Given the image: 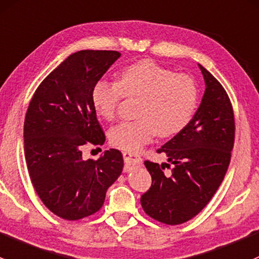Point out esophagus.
I'll return each mask as SVG.
<instances>
[{
    "mask_svg": "<svg viewBox=\"0 0 259 259\" xmlns=\"http://www.w3.org/2000/svg\"><path fill=\"white\" fill-rule=\"evenodd\" d=\"M124 159V170H131L136 167H140L142 164V159L137 154L130 153V152H123Z\"/></svg>",
    "mask_w": 259,
    "mask_h": 259,
    "instance_id": "esophagus-1",
    "label": "esophagus"
}]
</instances>
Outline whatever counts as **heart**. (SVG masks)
Masks as SVG:
<instances>
[{
  "label": "heart",
  "mask_w": 259,
  "mask_h": 259,
  "mask_svg": "<svg viewBox=\"0 0 259 259\" xmlns=\"http://www.w3.org/2000/svg\"><path fill=\"white\" fill-rule=\"evenodd\" d=\"M124 96L141 97L136 121L122 122L110 132L114 147L138 152L157 135L169 137L185 130L198 102V87L191 76L175 73L153 61L128 66L118 82L98 79L92 87V105L106 119H112Z\"/></svg>",
  "instance_id": "heart-1"
}]
</instances>
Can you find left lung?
<instances>
[{"instance_id":"left-lung-1","label":"left lung","mask_w":259,"mask_h":259,"mask_svg":"<svg viewBox=\"0 0 259 259\" xmlns=\"http://www.w3.org/2000/svg\"><path fill=\"white\" fill-rule=\"evenodd\" d=\"M206 91L185 130L158 149L168 163L146 161L152 185L141 196L149 217L166 225H181L198 214L225 178L234 143V116L222 84L203 66ZM172 166L170 171L164 170Z\"/></svg>"}]
</instances>
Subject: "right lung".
I'll list each match as a JSON object with an SVG mask.
<instances>
[{
  "mask_svg": "<svg viewBox=\"0 0 259 259\" xmlns=\"http://www.w3.org/2000/svg\"><path fill=\"white\" fill-rule=\"evenodd\" d=\"M119 57L117 51L72 53L41 82L28 106L23 138L30 178L45 206L63 220L97 212L122 173L118 149L97 161H84L81 151L87 143H105L91 93Z\"/></svg>",
  "mask_w": 259,
  "mask_h": 259,
  "instance_id": "add662e5",
  "label": "right lung"
}]
</instances>
